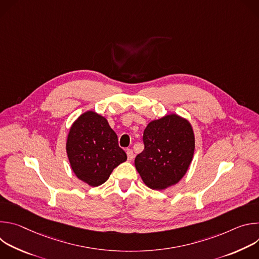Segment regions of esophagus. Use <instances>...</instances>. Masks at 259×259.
I'll return each mask as SVG.
<instances>
[{"mask_svg":"<svg viewBox=\"0 0 259 259\" xmlns=\"http://www.w3.org/2000/svg\"><path fill=\"white\" fill-rule=\"evenodd\" d=\"M126 154H127L128 160H129V161H132V160H133V157H134L132 150H130V149H129V150H127V151H126Z\"/></svg>","mask_w":259,"mask_h":259,"instance_id":"obj_1","label":"esophagus"}]
</instances>
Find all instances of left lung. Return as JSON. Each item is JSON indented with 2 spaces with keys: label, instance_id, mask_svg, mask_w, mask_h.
<instances>
[{
  "label": "left lung",
  "instance_id": "obj_1",
  "mask_svg": "<svg viewBox=\"0 0 259 259\" xmlns=\"http://www.w3.org/2000/svg\"><path fill=\"white\" fill-rule=\"evenodd\" d=\"M143 143L135 168L146 187L166 190L186 175L195 153V133L189 120L171 114L150 122Z\"/></svg>",
  "mask_w": 259,
  "mask_h": 259
}]
</instances>
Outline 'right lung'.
<instances>
[{
    "instance_id": "obj_1",
    "label": "right lung",
    "mask_w": 259,
    "mask_h": 259,
    "mask_svg": "<svg viewBox=\"0 0 259 259\" xmlns=\"http://www.w3.org/2000/svg\"><path fill=\"white\" fill-rule=\"evenodd\" d=\"M66 154L72 172L93 188L104 183L113 170L127 160L116 132L94 110L83 113L70 126Z\"/></svg>"
}]
</instances>
